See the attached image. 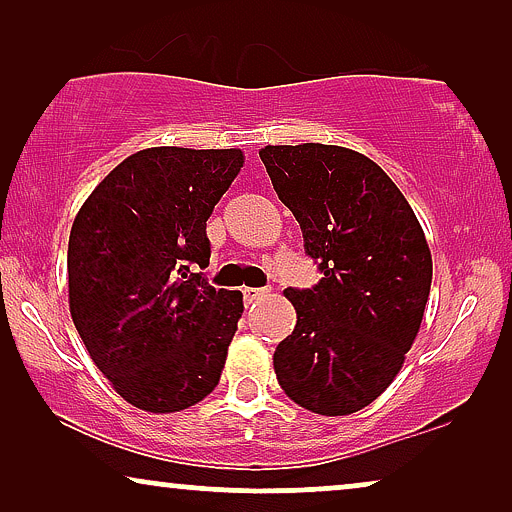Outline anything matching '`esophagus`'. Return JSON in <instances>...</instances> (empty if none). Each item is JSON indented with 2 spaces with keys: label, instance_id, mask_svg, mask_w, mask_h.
<instances>
[{
  "label": "esophagus",
  "instance_id": "obj_1",
  "mask_svg": "<svg viewBox=\"0 0 512 512\" xmlns=\"http://www.w3.org/2000/svg\"><path fill=\"white\" fill-rule=\"evenodd\" d=\"M242 293H244V300H247V303H256V300L268 296L270 289H254V286H244Z\"/></svg>",
  "mask_w": 512,
  "mask_h": 512
}]
</instances>
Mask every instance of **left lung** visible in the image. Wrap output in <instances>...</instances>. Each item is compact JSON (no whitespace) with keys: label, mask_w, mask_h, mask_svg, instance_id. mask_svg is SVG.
<instances>
[{"label":"left lung","mask_w":512,"mask_h":512,"mask_svg":"<svg viewBox=\"0 0 512 512\" xmlns=\"http://www.w3.org/2000/svg\"><path fill=\"white\" fill-rule=\"evenodd\" d=\"M261 160L324 275L312 289H286L298 321L275 349L277 380L305 410L349 415L389 387L417 338L429 244L403 193L361 153L265 146Z\"/></svg>","instance_id":"obj_1"}]
</instances>
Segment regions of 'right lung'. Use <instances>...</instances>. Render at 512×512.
<instances>
[{
  "label": "right lung",
  "mask_w": 512,
  "mask_h": 512,
  "mask_svg": "<svg viewBox=\"0 0 512 512\" xmlns=\"http://www.w3.org/2000/svg\"><path fill=\"white\" fill-rule=\"evenodd\" d=\"M240 149L132 153L90 193L69 233V310L90 359L139 410L179 412L219 384L242 293L195 268Z\"/></svg>",
  "instance_id": "obj_1"
}]
</instances>
